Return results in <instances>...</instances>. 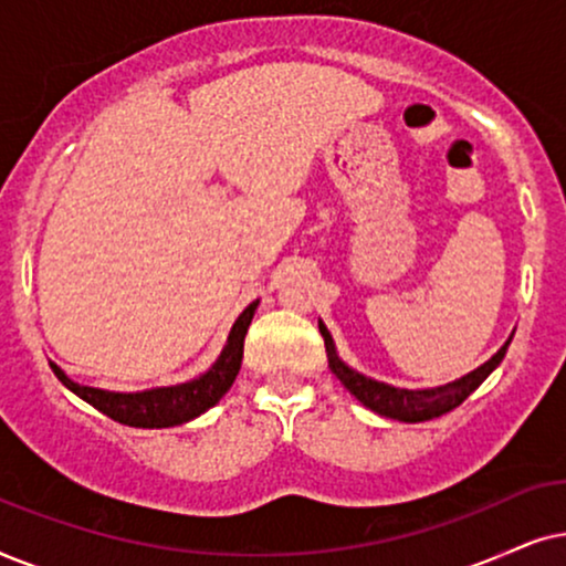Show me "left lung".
I'll return each mask as SVG.
<instances>
[{
  "mask_svg": "<svg viewBox=\"0 0 566 566\" xmlns=\"http://www.w3.org/2000/svg\"><path fill=\"white\" fill-rule=\"evenodd\" d=\"M318 328H321L323 344H326V352H328L331 373H334L336 378L344 382L346 390H349V394L357 398L359 403H365L367 409L380 413V417L409 421V424H413V421H429L434 417H442L446 411L455 409V406H461L465 398H469L473 390H476L481 382H484L489 375H492V370L496 365H500L504 352H507V346L512 342V338H510V342L504 344L492 359L484 361L479 370L469 373L461 380L446 382V386H437V388H424V390H406V388L386 386V382L370 380V378H365V375L354 373L352 367H346L344 361L336 357L334 342H331V334L326 331V326L318 323Z\"/></svg>",
  "mask_w": 566,
  "mask_h": 566,
  "instance_id": "left-lung-1",
  "label": "left lung"
}]
</instances>
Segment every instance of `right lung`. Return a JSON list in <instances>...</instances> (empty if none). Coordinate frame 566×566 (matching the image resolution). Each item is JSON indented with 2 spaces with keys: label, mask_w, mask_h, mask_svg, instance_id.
Wrapping results in <instances>:
<instances>
[{
  "label": "right lung",
  "mask_w": 566,
  "mask_h": 566,
  "mask_svg": "<svg viewBox=\"0 0 566 566\" xmlns=\"http://www.w3.org/2000/svg\"><path fill=\"white\" fill-rule=\"evenodd\" d=\"M255 305H259V300L238 315L235 326L230 331L228 346H224L220 359L212 365V370H207L201 378H196L191 382H180V386L170 388L142 390V394H111V390H97L70 380L54 361H51V370H54L56 378L62 380L72 394H77L82 401L95 406L97 411H103L105 417H111L113 421H120V424L145 429L184 424V421H191L199 417V413L212 409V406L228 394L232 382H235L240 361H243V342L248 326H251L253 321Z\"/></svg>",
  "instance_id": "1"
}]
</instances>
